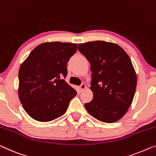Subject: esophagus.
<instances>
[{
  "label": "esophagus",
  "mask_w": 156,
  "mask_h": 156,
  "mask_svg": "<svg viewBox=\"0 0 156 156\" xmlns=\"http://www.w3.org/2000/svg\"><path fill=\"white\" fill-rule=\"evenodd\" d=\"M86 89V85L84 84V83H82V84L80 85V91H83Z\"/></svg>",
  "instance_id": "esophagus-1"
}]
</instances>
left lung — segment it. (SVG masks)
<instances>
[{"label":"left lung","instance_id":"obj_1","mask_svg":"<svg viewBox=\"0 0 156 156\" xmlns=\"http://www.w3.org/2000/svg\"><path fill=\"white\" fill-rule=\"evenodd\" d=\"M78 50L91 65L94 97L85 103L88 112L99 121L115 122L132 105L136 91V72L127 53L116 44L103 41L80 44Z\"/></svg>","mask_w":156,"mask_h":156}]
</instances>
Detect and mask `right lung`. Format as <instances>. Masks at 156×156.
I'll return each instance as SVG.
<instances>
[{
	"label": "right lung",
	"mask_w": 156,
	"mask_h": 156,
	"mask_svg": "<svg viewBox=\"0 0 156 156\" xmlns=\"http://www.w3.org/2000/svg\"><path fill=\"white\" fill-rule=\"evenodd\" d=\"M76 50V44L43 43L22 63L18 95L31 118L49 122L67 111L76 91L62 78L66 77L67 63Z\"/></svg>",
	"instance_id": "right-lung-1"
}]
</instances>
